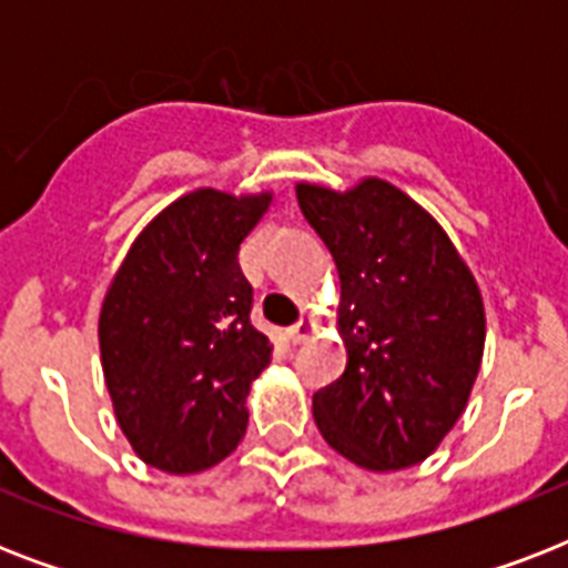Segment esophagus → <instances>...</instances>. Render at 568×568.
<instances>
[{"mask_svg": "<svg viewBox=\"0 0 568 568\" xmlns=\"http://www.w3.org/2000/svg\"><path fill=\"white\" fill-rule=\"evenodd\" d=\"M318 329V321L312 318V315H303L292 329H288V342L292 345H303V342H310V336Z\"/></svg>", "mask_w": 568, "mask_h": 568, "instance_id": "1", "label": "esophagus"}]
</instances>
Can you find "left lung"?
Here are the masks:
<instances>
[{"instance_id": "8db88e82", "label": "left lung", "mask_w": 568, "mask_h": 568, "mask_svg": "<svg viewBox=\"0 0 568 568\" xmlns=\"http://www.w3.org/2000/svg\"><path fill=\"white\" fill-rule=\"evenodd\" d=\"M297 203L338 267L347 347L345 374L312 397L315 424L356 466H415L457 424L480 372V288L439 223L388 182L345 194L301 182Z\"/></svg>"}]
</instances>
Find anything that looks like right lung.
<instances>
[{
    "label": "right lung",
    "mask_w": 568,
    "mask_h": 568,
    "mask_svg": "<svg viewBox=\"0 0 568 568\" xmlns=\"http://www.w3.org/2000/svg\"><path fill=\"white\" fill-rule=\"evenodd\" d=\"M267 205V191L180 196L138 235L102 301V374L120 430L168 475L217 466L247 430L244 400L274 345L250 324L239 247Z\"/></svg>",
    "instance_id": "right-lung-1"
}]
</instances>
